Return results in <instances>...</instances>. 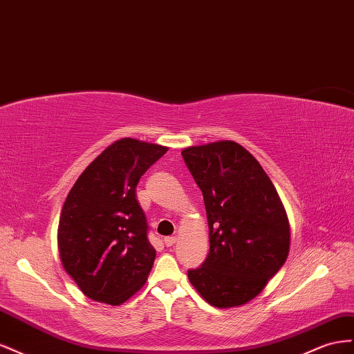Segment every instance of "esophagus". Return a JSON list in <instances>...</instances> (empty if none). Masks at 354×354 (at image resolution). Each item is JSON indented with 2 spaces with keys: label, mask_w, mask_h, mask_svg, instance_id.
Listing matches in <instances>:
<instances>
[{
  "label": "esophagus",
  "mask_w": 354,
  "mask_h": 354,
  "mask_svg": "<svg viewBox=\"0 0 354 354\" xmlns=\"http://www.w3.org/2000/svg\"><path fill=\"white\" fill-rule=\"evenodd\" d=\"M178 241L176 236H170V237H165V245L166 246H174Z\"/></svg>",
  "instance_id": "obj_1"
}]
</instances>
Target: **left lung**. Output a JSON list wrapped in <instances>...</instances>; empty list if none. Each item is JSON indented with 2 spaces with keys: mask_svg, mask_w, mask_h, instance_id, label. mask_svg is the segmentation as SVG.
I'll list each match as a JSON object with an SVG mask.
<instances>
[{
  "mask_svg": "<svg viewBox=\"0 0 354 354\" xmlns=\"http://www.w3.org/2000/svg\"><path fill=\"white\" fill-rule=\"evenodd\" d=\"M180 154L203 193L210 243L206 261L188 270V279L210 306H243L288 258L285 206L258 160L234 140L188 147Z\"/></svg>",
  "mask_w": 354,
  "mask_h": 354,
  "instance_id": "left-lung-1",
  "label": "left lung"
}]
</instances>
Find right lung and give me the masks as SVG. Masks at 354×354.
I'll return each instance as SVG.
<instances>
[{"mask_svg": "<svg viewBox=\"0 0 354 354\" xmlns=\"http://www.w3.org/2000/svg\"><path fill=\"white\" fill-rule=\"evenodd\" d=\"M166 147L123 138L106 147L71 188L60 212L62 266L90 299L121 306L145 285L156 259L136 185Z\"/></svg>", "mask_w": 354, "mask_h": 354, "instance_id": "add662e5", "label": "right lung"}]
</instances>
